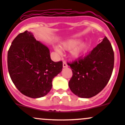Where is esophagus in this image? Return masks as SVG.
Instances as JSON below:
<instances>
[{"label":"esophagus","instance_id":"esophagus-1","mask_svg":"<svg viewBox=\"0 0 125 125\" xmlns=\"http://www.w3.org/2000/svg\"><path fill=\"white\" fill-rule=\"evenodd\" d=\"M63 68L68 67V65H67V63H66V62L63 61Z\"/></svg>","mask_w":125,"mask_h":125}]
</instances>
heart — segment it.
<instances>
[{"mask_svg": "<svg viewBox=\"0 0 125 125\" xmlns=\"http://www.w3.org/2000/svg\"><path fill=\"white\" fill-rule=\"evenodd\" d=\"M62 47L66 50H71V56L77 58L86 52L89 45L87 42L81 43V40L79 39H71L64 42L62 44ZM55 50L59 53L61 52V50L59 48H55Z\"/></svg>", "mask_w": 125, "mask_h": 125, "instance_id": "obj_1", "label": "heart"}]
</instances>
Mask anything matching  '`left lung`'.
<instances>
[{
  "label": "left lung",
  "instance_id": "left-lung-1",
  "mask_svg": "<svg viewBox=\"0 0 125 125\" xmlns=\"http://www.w3.org/2000/svg\"><path fill=\"white\" fill-rule=\"evenodd\" d=\"M114 64L113 47L106 37L85 57L68 63L73 72L69 86L75 95L91 98L103 90L109 82Z\"/></svg>",
  "mask_w": 125,
  "mask_h": 125
}]
</instances>
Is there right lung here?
<instances>
[{"instance_id":"right-lung-1","label":"right lung","mask_w":125,"mask_h":125,"mask_svg":"<svg viewBox=\"0 0 125 125\" xmlns=\"http://www.w3.org/2000/svg\"><path fill=\"white\" fill-rule=\"evenodd\" d=\"M8 69L13 83L22 94L31 98L45 96L52 80L62 70V61L53 62L48 48L25 31L13 40L8 52Z\"/></svg>"}]
</instances>
